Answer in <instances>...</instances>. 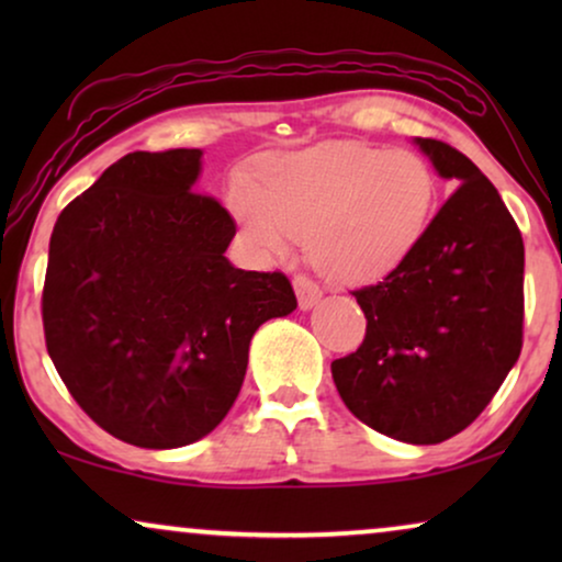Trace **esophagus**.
Here are the masks:
<instances>
[{"label": "esophagus", "instance_id": "esophagus-1", "mask_svg": "<svg viewBox=\"0 0 562 562\" xmlns=\"http://www.w3.org/2000/svg\"><path fill=\"white\" fill-rule=\"evenodd\" d=\"M294 291H296V299H299V310H302V312H310L312 306L322 299L319 286L312 279H306V276H296Z\"/></svg>", "mask_w": 562, "mask_h": 562}]
</instances>
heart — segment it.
<instances>
[{
  "label": "heart",
  "mask_w": 562,
  "mask_h": 562,
  "mask_svg": "<svg viewBox=\"0 0 562 562\" xmlns=\"http://www.w3.org/2000/svg\"><path fill=\"white\" fill-rule=\"evenodd\" d=\"M243 248L258 263H286L299 237L322 273L373 281L404 263L437 204L429 160L406 148L335 143L260 160L258 187L227 196Z\"/></svg>",
  "instance_id": "b5f03b06"
}]
</instances>
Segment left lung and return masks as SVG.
<instances>
[{
    "label": "left lung",
    "instance_id": "8db88e82",
    "mask_svg": "<svg viewBox=\"0 0 562 562\" xmlns=\"http://www.w3.org/2000/svg\"><path fill=\"white\" fill-rule=\"evenodd\" d=\"M437 176L458 183L402 266L352 291L366 340L333 363L342 402L375 432L437 445L486 409L521 350L525 243L481 168L414 137Z\"/></svg>",
    "mask_w": 562,
    "mask_h": 562
}]
</instances>
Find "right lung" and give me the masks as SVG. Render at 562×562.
I'll list each match as a JSON object with an SVG mask.
<instances>
[{"label": "right lung", "instance_id": "obj_1", "mask_svg": "<svg viewBox=\"0 0 562 562\" xmlns=\"http://www.w3.org/2000/svg\"><path fill=\"white\" fill-rule=\"evenodd\" d=\"M199 148L127 153L60 212L48 356L99 427L150 450L202 440L240 394L256 329L296 310L283 273L235 268V220L194 194Z\"/></svg>", "mask_w": 562, "mask_h": 562}]
</instances>
